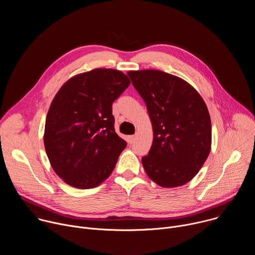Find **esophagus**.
<instances>
[{
    "mask_svg": "<svg viewBox=\"0 0 255 255\" xmlns=\"http://www.w3.org/2000/svg\"><path fill=\"white\" fill-rule=\"evenodd\" d=\"M134 140H135V136L134 135H131V136H129L128 137V141H129V143L131 144V143H133L134 142Z\"/></svg>",
    "mask_w": 255,
    "mask_h": 255,
    "instance_id": "esophagus-1",
    "label": "esophagus"
}]
</instances>
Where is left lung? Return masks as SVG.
Segmentation results:
<instances>
[{"label":"left lung","instance_id":"obj_1","mask_svg":"<svg viewBox=\"0 0 255 255\" xmlns=\"http://www.w3.org/2000/svg\"><path fill=\"white\" fill-rule=\"evenodd\" d=\"M144 100L153 130L142 164L163 188L184 186L199 172L211 151L212 125L206 103L188 82L156 69L130 70Z\"/></svg>","mask_w":255,"mask_h":255}]
</instances>
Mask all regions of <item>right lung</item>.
Here are the masks:
<instances>
[{"mask_svg": "<svg viewBox=\"0 0 255 255\" xmlns=\"http://www.w3.org/2000/svg\"><path fill=\"white\" fill-rule=\"evenodd\" d=\"M130 85L122 71L95 68L70 78L46 116L44 146L55 173L77 189H93L112 173L127 146L115 132L112 104Z\"/></svg>", "mask_w": 255, "mask_h": 255, "instance_id": "right-lung-1", "label": "right lung"}]
</instances>
